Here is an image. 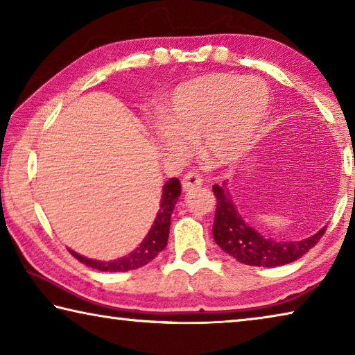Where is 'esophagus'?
I'll use <instances>...</instances> for the list:
<instances>
[{
	"label": "esophagus",
	"mask_w": 355,
	"mask_h": 355,
	"mask_svg": "<svg viewBox=\"0 0 355 355\" xmlns=\"http://www.w3.org/2000/svg\"><path fill=\"white\" fill-rule=\"evenodd\" d=\"M202 184H203V180L199 175H196V173H186L182 180L183 191H186V192L192 191L194 188H200Z\"/></svg>",
	"instance_id": "esophagus-1"
}]
</instances>
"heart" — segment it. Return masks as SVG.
I'll return each mask as SVG.
<instances>
[{"instance_id": "b5f03b06", "label": "heart", "mask_w": 355, "mask_h": 355, "mask_svg": "<svg viewBox=\"0 0 355 355\" xmlns=\"http://www.w3.org/2000/svg\"><path fill=\"white\" fill-rule=\"evenodd\" d=\"M271 92L257 76L208 73L173 89L166 122L156 139L171 156H189L199 139L202 155L213 166L236 163L249 152L268 116Z\"/></svg>"}]
</instances>
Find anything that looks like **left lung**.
I'll list each match as a JSON object with an SVG mask.
<instances>
[{
    "label": "left lung",
    "instance_id": "left-lung-1",
    "mask_svg": "<svg viewBox=\"0 0 355 355\" xmlns=\"http://www.w3.org/2000/svg\"><path fill=\"white\" fill-rule=\"evenodd\" d=\"M213 191L218 199L213 225L214 241L228 255L249 266L275 268L297 260L307 254L326 232L327 225H324L320 232L302 241H275L264 238L239 214L227 182L222 186L214 184Z\"/></svg>",
    "mask_w": 355,
    "mask_h": 355
}]
</instances>
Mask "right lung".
<instances>
[{"instance_id":"1","label":"right lung","mask_w":355,"mask_h":355,"mask_svg":"<svg viewBox=\"0 0 355 355\" xmlns=\"http://www.w3.org/2000/svg\"><path fill=\"white\" fill-rule=\"evenodd\" d=\"M182 194V184H180L178 178H169L163 186V194H161L159 200V209L156 213V218L153 220L152 227H150L146 238L142 239V243L137 245L135 250H131L128 255L112 261H100L94 260V258H87L84 255L76 254L75 250L69 249V252L73 255L78 261L91 266L97 271L105 272H127L131 269H137L144 266L156 258L167 245V238H169L171 230V216L173 208H175L178 197Z\"/></svg>"}]
</instances>
